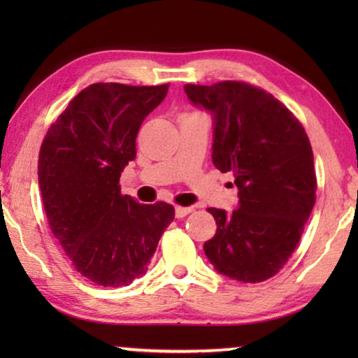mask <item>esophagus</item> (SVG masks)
I'll return each instance as SVG.
<instances>
[{"instance_id":"obj_1","label":"esophagus","mask_w":358,"mask_h":358,"mask_svg":"<svg viewBox=\"0 0 358 358\" xmlns=\"http://www.w3.org/2000/svg\"><path fill=\"white\" fill-rule=\"evenodd\" d=\"M192 212V207H176V218H184Z\"/></svg>"}]
</instances>
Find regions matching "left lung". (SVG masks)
Instances as JSON below:
<instances>
[{"mask_svg": "<svg viewBox=\"0 0 358 358\" xmlns=\"http://www.w3.org/2000/svg\"><path fill=\"white\" fill-rule=\"evenodd\" d=\"M184 91L212 114L213 164L234 174L239 197L231 213L208 208L217 233L203 244L205 256L233 280H267L295 251L316 202L306 131L280 101L248 83L185 85Z\"/></svg>", "mask_w": 358, "mask_h": 358, "instance_id": "left-lung-1", "label": "left lung"}]
</instances>
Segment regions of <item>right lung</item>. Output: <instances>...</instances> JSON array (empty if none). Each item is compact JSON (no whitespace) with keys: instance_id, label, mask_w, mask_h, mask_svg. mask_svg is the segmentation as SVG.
I'll use <instances>...</instances> for the list:
<instances>
[{"instance_id":"add662e5","label":"right lung","mask_w":358,"mask_h":358,"mask_svg":"<svg viewBox=\"0 0 358 358\" xmlns=\"http://www.w3.org/2000/svg\"><path fill=\"white\" fill-rule=\"evenodd\" d=\"M168 87L87 86L42 141L38 185L48 224L76 272L97 285H129L143 275L174 220L173 205L138 203L119 185L136 156L140 125Z\"/></svg>"}]
</instances>
